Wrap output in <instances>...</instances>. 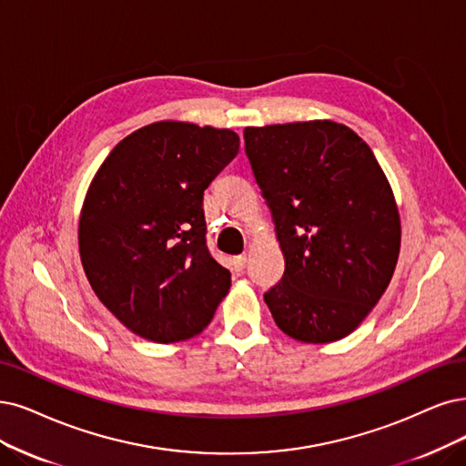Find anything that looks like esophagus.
<instances>
[{"label": "esophagus", "instance_id": "1", "mask_svg": "<svg viewBox=\"0 0 466 466\" xmlns=\"http://www.w3.org/2000/svg\"><path fill=\"white\" fill-rule=\"evenodd\" d=\"M232 265H234V270L242 272V270L246 268V265H248V255H238V257H234Z\"/></svg>", "mask_w": 466, "mask_h": 466}]
</instances>
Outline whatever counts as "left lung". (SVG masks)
<instances>
[{"instance_id": "obj_1", "label": "left lung", "mask_w": 466, "mask_h": 466, "mask_svg": "<svg viewBox=\"0 0 466 466\" xmlns=\"http://www.w3.org/2000/svg\"><path fill=\"white\" fill-rule=\"evenodd\" d=\"M244 140L286 263L265 294L274 322L303 343L350 336L400 257L401 220L382 167L334 120L248 127Z\"/></svg>"}]
</instances>
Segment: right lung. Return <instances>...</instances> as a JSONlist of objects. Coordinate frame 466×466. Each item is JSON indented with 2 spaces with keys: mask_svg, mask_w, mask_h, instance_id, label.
I'll return each instance as SVG.
<instances>
[{
  "mask_svg": "<svg viewBox=\"0 0 466 466\" xmlns=\"http://www.w3.org/2000/svg\"><path fill=\"white\" fill-rule=\"evenodd\" d=\"M238 149L234 130L159 120L97 168L80 211V261L99 301L136 336L194 338L228 294L230 272L205 246L203 192Z\"/></svg>",
  "mask_w": 466,
  "mask_h": 466,
  "instance_id": "add662e5",
  "label": "right lung"
}]
</instances>
